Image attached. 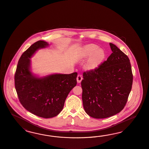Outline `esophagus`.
Segmentation results:
<instances>
[{"mask_svg": "<svg viewBox=\"0 0 149 149\" xmlns=\"http://www.w3.org/2000/svg\"><path fill=\"white\" fill-rule=\"evenodd\" d=\"M77 82L78 83H80L81 81H82V75H80V74L78 75L77 77Z\"/></svg>", "mask_w": 149, "mask_h": 149, "instance_id": "1", "label": "esophagus"}]
</instances>
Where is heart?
<instances>
[{"label": "heart", "mask_w": 149, "mask_h": 149, "mask_svg": "<svg viewBox=\"0 0 149 149\" xmlns=\"http://www.w3.org/2000/svg\"><path fill=\"white\" fill-rule=\"evenodd\" d=\"M104 50L99 49L97 45L90 44L86 46L81 50V57L84 58H89L86 67L89 70H95L103 63L105 58Z\"/></svg>", "instance_id": "1"}]
</instances>
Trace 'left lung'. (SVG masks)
<instances>
[{
	"label": "left lung",
	"mask_w": 149,
	"mask_h": 149,
	"mask_svg": "<svg viewBox=\"0 0 149 149\" xmlns=\"http://www.w3.org/2000/svg\"><path fill=\"white\" fill-rule=\"evenodd\" d=\"M113 53L98 68L83 73L82 99L85 111L95 118L120 113L131 92L133 74L126 54L110 43Z\"/></svg>",
	"instance_id": "8db88e82"
}]
</instances>
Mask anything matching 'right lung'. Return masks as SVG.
<instances>
[{
    "mask_svg": "<svg viewBox=\"0 0 149 149\" xmlns=\"http://www.w3.org/2000/svg\"><path fill=\"white\" fill-rule=\"evenodd\" d=\"M49 44L36 41L24 52L15 74V86L18 99L30 113L45 118H52L62 110L70 91L77 85V73L54 74L38 77L31 71V58L36 51Z\"/></svg>",
    "mask_w": 149,
    "mask_h": 149,
    "instance_id": "right-lung-1",
    "label": "right lung"
}]
</instances>
